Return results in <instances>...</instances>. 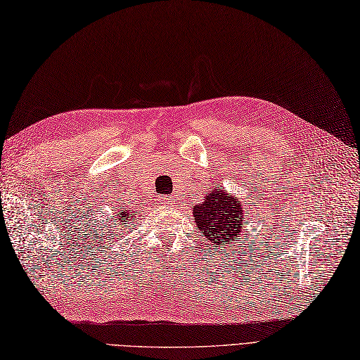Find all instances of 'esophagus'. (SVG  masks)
Masks as SVG:
<instances>
[{"mask_svg":"<svg viewBox=\"0 0 360 360\" xmlns=\"http://www.w3.org/2000/svg\"><path fill=\"white\" fill-rule=\"evenodd\" d=\"M166 205H172V198L171 197H165V198H162Z\"/></svg>","mask_w":360,"mask_h":360,"instance_id":"1","label":"esophagus"}]
</instances>
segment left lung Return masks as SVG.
I'll list each match as a JSON object with an SVG mask.
<instances>
[{
  "mask_svg": "<svg viewBox=\"0 0 360 360\" xmlns=\"http://www.w3.org/2000/svg\"><path fill=\"white\" fill-rule=\"evenodd\" d=\"M197 229L212 241L231 243L241 235L243 209L236 198L229 197L223 188L206 192L205 201L194 206Z\"/></svg>",
  "mask_w": 360,
  "mask_h": 360,
  "instance_id": "left-lung-1",
  "label": "left lung"
}]
</instances>
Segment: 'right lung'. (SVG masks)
<instances>
[{"label":"right lung","mask_w":360,"mask_h":360,"mask_svg":"<svg viewBox=\"0 0 360 360\" xmlns=\"http://www.w3.org/2000/svg\"><path fill=\"white\" fill-rule=\"evenodd\" d=\"M133 215H134V214H128V212H122V214H120V215H119V217H127V218H129V217H133ZM124 224H125V226H128V224H127V223H124Z\"/></svg>","instance_id":"add662e5"}]
</instances>
